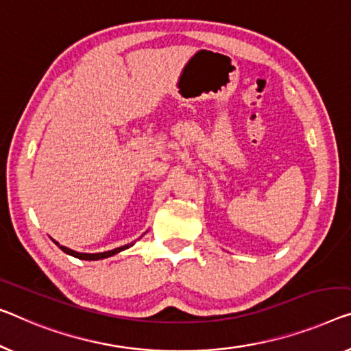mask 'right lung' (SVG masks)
Instances as JSON below:
<instances>
[{
    "label": "right lung",
    "instance_id": "add662e5",
    "mask_svg": "<svg viewBox=\"0 0 351 351\" xmlns=\"http://www.w3.org/2000/svg\"><path fill=\"white\" fill-rule=\"evenodd\" d=\"M53 243L58 245V247L62 250V252H66L67 255H72V257L75 258H80V260H104V258H108V257H113V255H117L119 252H123V250L129 249L130 245H134V243L130 244H125L121 245V247H117V249H112V250H107V252H97V254H85V252H75V250H72L69 247H66V245H61L60 243H56L53 239Z\"/></svg>",
    "mask_w": 351,
    "mask_h": 351
}]
</instances>
